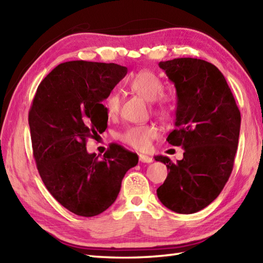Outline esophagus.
Returning <instances> with one entry per match:
<instances>
[{"label":"esophagus","instance_id":"34e87169","mask_svg":"<svg viewBox=\"0 0 263 263\" xmlns=\"http://www.w3.org/2000/svg\"><path fill=\"white\" fill-rule=\"evenodd\" d=\"M139 160L141 161V163H147V164H150L153 163V158L149 157V156H146V155H139Z\"/></svg>","mask_w":263,"mask_h":263}]
</instances>
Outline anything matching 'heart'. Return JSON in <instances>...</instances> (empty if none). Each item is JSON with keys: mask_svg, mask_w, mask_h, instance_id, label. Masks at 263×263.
Masks as SVG:
<instances>
[{"mask_svg": "<svg viewBox=\"0 0 263 263\" xmlns=\"http://www.w3.org/2000/svg\"><path fill=\"white\" fill-rule=\"evenodd\" d=\"M131 91L152 104V108L161 116H170L174 109L173 100L167 95H163L164 83L158 76L152 71H140L128 80ZM105 109L108 116L119 113L121 97L119 92H110L105 99ZM158 136V128L154 124L135 125L126 128L121 135V140L137 150H147L152 141Z\"/></svg>", "mask_w": 263, "mask_h": 263, "instance_id": "b5f03b06", "label": "heart"}]
</instances>
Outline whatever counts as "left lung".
Returning a JSON list of instances; mask_svg holds the SVG:
<instances>
[{
	"label": "left lung",
	"instance_id": "1",
	"mask_svg": "<svg viewBox=\"0 0 263 263\" xmlns=\"http://www.w3.org/2000/svg\"><path fill=\"white\" fill-rule=\"evenodd\" d=\"M177 96L172 146L184 149L176 163L156 156L170 171L157 189L160 202L177 214H194L214 201L231 176L241 113L225 77L214 64L191 58L159 62Z\"/></svg>",
	"mask_w": 263,
	"mask_h": 263
}]
</instances>
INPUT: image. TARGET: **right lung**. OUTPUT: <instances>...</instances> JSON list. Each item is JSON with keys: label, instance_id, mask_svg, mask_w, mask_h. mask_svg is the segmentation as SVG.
<instances>
[{"label": "right lung", "instance_id": "1", "mask_svg": "<svg viewBox=\"0 0 263 263\" xmlns=\"http://www.w3.org/2000/svg\"><path fill=\"white\" fill-rule=\"evenodd\" d=\"M127 73L115 63H61L37 88L28 116L33 157L48 192L82 217L102 214L114 203L125 173L138 156L117 144L99 159L86 148L107 127L102 104Z\"/></svg>", "mask_w": 263, "mask_h": 263}]
</instances>
